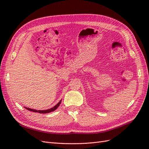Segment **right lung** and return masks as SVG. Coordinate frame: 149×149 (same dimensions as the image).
Returning <instances> with one entry per match:
<instances>
[{"instance_id":"1","label":"right lung","mask_w":149,"mask_h":149,"mask_svg":"<svg viewBox=\"0 0 149 149\" xmlns=\"http://www.w3.org/2000/svg\"><path fill=\"white\" fill-rule=\"evenodd\" d=\"M61 100H60L59 101V102H58L57 104H56L55 106L50 108V109H47V110H38V111H37V110H35V109H30V108H29V107H25V108L27 110L34 112H38V113H40V114H47V113H49V112H51L52 111H54L55 110H56L58 108V107L60 106V104H61Z\"/></svg>"}]
</instances>
